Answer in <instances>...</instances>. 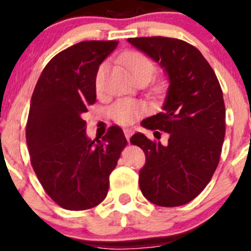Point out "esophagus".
<instances>
[{
	"instance_id": "34e87169",
	"label": "esophagus",
	"mask_w": 251,
	"mask_h": 251,
	"mask_svg": "<svg viewBox=\"0 0 251 251\" xmlns=\"http://www.w3.org/2000/svg\"><path fill=\"white\" fill-rule=\"evenodd\" d=\"M124 133H125L126 136V140H130V137L132 136V130L131 128H124Z\"/></svg>"
}]
</instances>
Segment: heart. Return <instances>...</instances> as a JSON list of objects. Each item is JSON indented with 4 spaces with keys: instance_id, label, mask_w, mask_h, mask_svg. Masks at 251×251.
<instances>
[{
    "instance_id": "1",
    "label": "heart",
    "mask_w": 251,
    "mask_h": 251,
    "mask_svg": "<svg viewBox=\"0 0 251 251\" xmlns=\"http://www.w3.org/2000/svg\"><path fill=\"white\" fill-rule=\"evenodd\" d=\"M123 63L135 81H138L140 78H148L149 81L155 74L156 68L154 62L148 55L141 52L132 50V52L126 53L123 57ZM105 70H107V64H102L98 68L95 80L97 90L102 87ZM143 113L144 105L138 100H131V98H123V100H116L109 108V114L113 120L120 125H131Z\"/></svg>"
}]
</instances>
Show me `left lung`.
I'll list each match as a JSON object with an SVG mask.
<instances>
[{"label": "left lung", "instance_id": "8db88e82", "mask_svg": "<svg viewBox=\"0 0 251 251\" xmlns=\"http://www.w3.org/2000/svg\"><path fill=\"white\" fill-rule=\"evenodd\" d=\"M169 76L163 110L141 123L169 133L166 146L137 132L130 142L146 154L142 194L159 206H179L199 196L219 165L226 132L221 86L201 50L171 37L127 39Z\"/></svg>", "mask_w": 251, "mask_h": 251}]
</instances>
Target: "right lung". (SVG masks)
<instances>
[{
    "label": "right lung",
    "mask_w": 251,
    "mask_h": 251,
    "mask_svg": "<svg viewBox=\"0 0 251 251\" xmlns=\"http://www.w3.org/2000/svg\"><path fill=\"white\" fill-rule=\"evenodd\" d=\"M119 41H82L52 58L30 102L26 143L45 192L67 210H87L104 201L109 175L127 144L110 126L102 140L86 135L82 114L96 102V74Z\"/></svg>",
    "instance_id": "add662e5"
}]
</instances>
